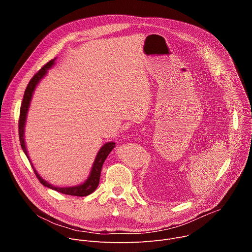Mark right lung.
<instances>
[{"instance_id": "1", "label": "right lung", "mask_w": 252, "mask_h": 252, "mask_svg": "<svg viewBox=\"0 0 252 252\" xmlns=\"http://www.w3.org/2000/svg\"><path fill=\"white\" fill-rule=\"evenodd\" d=\"M54 61L55 59H52L51 61H49L47 64H45L33 77L32 79L30 81L27 89H26V92H25V95H24V99H23V102H22V105H21V112H20V119H19V135H20V142H21V146H22V149L24 150L25 154L27 155L30 162H31V159L29 158V155H28V151H27V148H26V143H25V125H26V119H27V114H28V110H29V107H30V103H31V100H32V94H33V91L36 87V85L39 83V81L46 75L47 73V70L52 67V65L54 64ZM115 147V143L113 142H109V143H106L104 144L100 150L98 151L97 153V156L94 159V165H93V168H92V172L89 176V178L86 180L85 183H83L82 185H79V186H74V187H55L51 184H49L48 182H46L43 178H41L39 176V174L36 172L35 168L33 167L32 163L31 162L32 168H33V171L36 175V177L39 179L40 183L43 184L44 186L46 187H49L53 190H56L58 192H61L63 194H67V195H72V196H80V197H84V196H88L90 195L91 193H93L96 187L98 186V183H99V178H100V172H101V167L103 165V162L104 160L106 159L107 156L109 155V153L114 149Z\"/></svg>"}]
</instances>
